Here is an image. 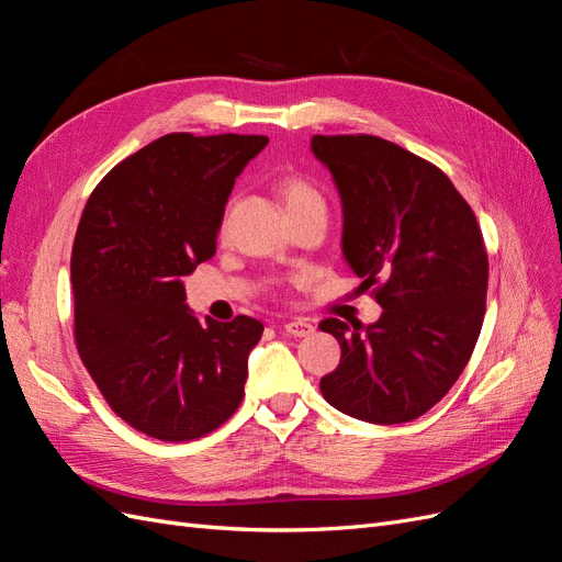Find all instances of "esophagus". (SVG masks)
I'll use <instances>...</instances> for the list:
<instances>
[{
    "label": "esophagus",
    "instance_id": "obj_1",
    "mask_svg": "<svg viewBox=\"0 0 562 562\" xmlns=\"http://www.w3.org/2000/svg\"><path fill=\"white\" fill-rule=\"evenodd\" d=\"M283 330L293 337H310L314 333V326L307 318H293L283 323Z\"/></svg>",
    "mask_w": 562,
    "mask_h": 562
}]
</instances>
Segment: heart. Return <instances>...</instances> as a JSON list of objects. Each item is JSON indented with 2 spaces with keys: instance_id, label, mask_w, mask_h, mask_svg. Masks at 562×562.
Returning a JSON list of instances; mask_svg holds the SVG:
<instances>
[{
  "instance_id": "heart-1",
  "label": "heart",
  "mask_w": 562,
  "mask_h": 562,
  "mask_svg": "<svg viewBox=\"0 0 562 562\" xmlns=\"http://www.w3.org/2000/svg\"><path fill=\"white\" fill-rule=\"evenodd\" d=\"M279 194L285 203L288 215L304 213V211H326L321 192L302 176H285L279 180Z\"/></svg>"
}]
</instances>
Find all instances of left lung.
Wrapping results in <instances>:
<instances>
[{"label":"left lung","instance_id":"obj_1","mask_svg":"<svg viewBox=\"0 0 562 562\" xmlns=\"http://www.w3.org/2000/svg\"><path fill=\"white\" fill-rule=\"evenodd\" d=\"M314 157L342 199V255L375 285L382 316L363 326L326 318L342 356L321 394L370 424L424 415L462 375L479 342L487 252L450 178L378 135H314Z\"/></svg>","mask_w":562,"mask_h":562}]
</instances>
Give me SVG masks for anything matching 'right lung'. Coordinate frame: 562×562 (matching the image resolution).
I'll list each match as a JSON object with an SVG mask.
<instances>
[{
  "label": "right lung",
  "instance_id": "1",
  "mask_svg": "<svg viewBox=\"0 0 562 562\" xmlns=\"http://www.w3.org/2000/svg\"><path fill=\"white\" fill-rule=\"evenodd\" d=\"M267 135L168 133L116 164L81 213L72 246L75 339L112 411L159 440H192L244 398L250 316L199 321L182 277L215 255L244 166Z\"/></svg>",
  "mask_w": 562,
  "mask_h": 562
}]
</instances>
